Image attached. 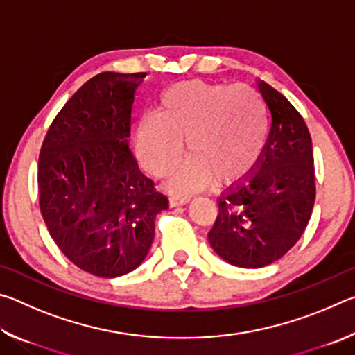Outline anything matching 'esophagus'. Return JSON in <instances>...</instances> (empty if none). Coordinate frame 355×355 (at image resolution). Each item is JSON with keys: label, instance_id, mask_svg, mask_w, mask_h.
Instances as JSON below:
<instances>
[{"label": "esophagus", "instance_id": "1", "mask_svg": "<svg viewBox=\"0 0 355 355\" xmlns=\"http://www.w3.org/2000/svg\"><path fill=\"white\" fill-rule=\"evenodd\" d=\"M191 199L189 197H180V196H171L169 197V205L173 207H180V205H184V203H188Z\"/></svg>", "mask_w": 355, "mask_h": 355}]
</instances>
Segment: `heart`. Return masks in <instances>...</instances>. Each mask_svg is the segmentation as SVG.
<instances>
[{
	"label": "heart",
	"instance_id": "heart-1",
	"mask_svg": "<svg viewBox=\"0 0 355 355\" xmlns=\"http://www.w3.org/2000/svg\"><path fill=\"white\" fill-rule=\"evenodd\" d=\"M268 135V106L254 87L184 81L161 97L159 112L141 120L136 148L150 172L163 175L183 153H192L171 172L167 189L189 194L211 183H230L260 155Z\"/></svg>",
	"mask_w": 355,
	"mask_h": 355
}]
</instances>
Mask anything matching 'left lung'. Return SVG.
Masks as SVG:
<instances>
[{
  "label": "left lung",
  "mask_w": 355,
  "mask_h": 355,
  "mask_svg": "<svg viewBox=\"0 0 355 355\" xmlns=\"http://www.w3.org/2000/svg\"><path fill=\"white\" fill-rule=\"evenodd\" d=\"M271 130L249 175L222 192L208 241L222 260L263 268L299 241L315 203L313 146L304 119L284 95L258 80Z\"/></svg>",
  "instance_id": "8db88e82"
}]
</instances>
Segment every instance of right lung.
Listing matches in <instances>:
<instances>
[{
  "instance_id": "right-lung-1",
  "label": "right lung",
  "mask_w": 355,
  "mask_h": 355,
  "mask_svg": "<svg viewBox=\"0 0 355 355\" xmlns=\"http://www.w3.org/2000/svg\"><path fill=\"white\" fill-rule=\"evenodd\" d=\"M147 73L103 71L53 120L39 155V203L51 238L83 271L105 279L136 269L169 200L130 150L135 94Z\"/></svg>"
}]
</instances>
